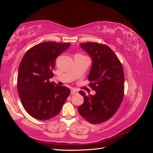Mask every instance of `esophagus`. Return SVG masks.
I'll list each match as a JSON object with an SVG mask.
<instances>
[{"label":"esophagus","mask_w":153,"mask_h":153,"mask_svg":"<svg viewBox=\"0 0 153 153\" xmlns=\"http://www.w3.org/2000/svg\"><path fill=\"white\" fill-rule=\"evenodd\" d=\"M71 94H78V92L75 89H71Z\"/></svg>","instance_id":"34e87169"}]
</instances>
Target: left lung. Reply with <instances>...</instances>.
<instances>
[{"instance_id":"left-lung-1","label":"left lung","mask_w":153,"mask_h":153,"mask_svg":"<svg viewBox=\"0 0 153 153\" xmlns=\"http://www.w3.org/2000/svg\"><path fill=\"white\" fill-rule=\"evenodd\" d=\"M80 46L92 59L88 79L96 94L87 96L80 91L79 94L84 97V102L78 106V110L87 121L100 124L112 117L122 103L124 89L123 68L108 46L92 42L80 43Z\"/></svg>"}]
</instances>
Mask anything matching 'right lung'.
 <instances>
[{"label": "right lung", "mask_w": 153, "mask_h": 153, "mask_svg": "<svg viewBox=\"0 0 153 153\" xmlns=\"http://www.w3.org/2000/svg\"><path fill=\"white\" fill-rule=\"evenodd\" d=\"M70 43L45 42L25 53L18 72L17 87L23 106L32 117L41 121L52 119L61 110L70 89L49 80L59 55Z\"/></svg>", "instance_id": "obj_1"}]
</instances>
